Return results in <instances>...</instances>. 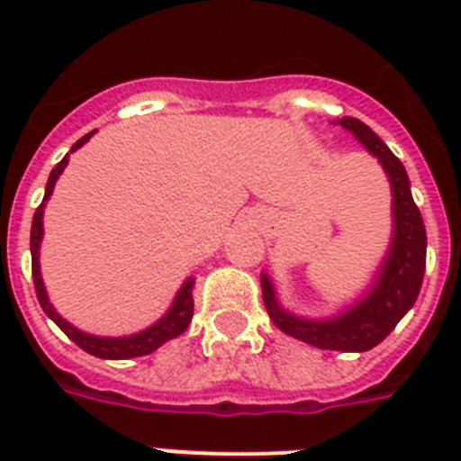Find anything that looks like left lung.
I'll use <instances>...</instances> for the list:
<instances>
[{
  "mask_svg": "<svg viewBox=\"0 0 461 461\" xmlns=\"http://www.w3.org/2000/svg\"><path fill=\"white\" fill-rule=\"evenodd\" d=\"M378 159L393 194V234L371 285L351 303L325 318H308L280 303L270 275H260L267 315L285 335L332 351H368L380 344L411 311L426 273V227L411 195L407 169L375 133L354 117L337 119Z\"/></svg>",
  "mask_w": 461,
  "mask_h": 461,
  "instance_id": "left-lung-1",
  "label": "left lung"
}]
</instances>
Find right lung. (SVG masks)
<instances>
[{
  "label": "right lung",
  "mask_w": 461,
  "mask_h": 461,
  "mask_svg": "<svg viewBox=\"0 0 461 461\" xmlns=\"http://www.w3.org/2000/svg\"><path fill=\"white\" fill-rule=\"evenodd\" d=\"M95 131L86 133L81 140H76L74 148H71V153L78 150L81 146H86ZM68 158V153H67ZM64 158L59 165L54 167L52 172H50V179H47L45 186V198L40 203V208L35 210V215H32V227H31V256H32V282H35V292H38V302L42 306V311L47 313L50 321H54L59 325V330L64 335L81 347L83 351H88L93 357L97 358H136V357H146V354H153L155 349H159L162 344L174 339V337H179L184 330L188 328V322L194 318V294H191V289H194V277H186L184 285L176 289V294H174L172 303L167 308L165 313L159 315L158 321L153 325H148V328L139 330V332H133V335H122V337H103V335H90V332H83L76 325L59 315V311L52 306L50 302V296H47V287L45 282H42V273H40V244H42V234H45V227H42V215H45V205L50 201V195L54 191V184L61 176V172L67 169L68 159Z\"/></svg>",
  "instance_id": "right-lung-1"
}]
</instances>
